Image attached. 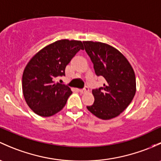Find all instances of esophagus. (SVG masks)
<instances>
[{"mask_svg":"<svg viewBox=\"0 0 161 161\" xmlns=\"http://www.w3.org/2000/svg\"><path fill=\"white\" fill-rule=\"evenodd\" d=\"M89 92V88H88L87 86H86L84 89H79V92H80V93H82V94L86 93V92Z\"/></svg>","mask_w":161,"mask_h":161,"instance_id":"1","label":"esophagus"}]
</instances>
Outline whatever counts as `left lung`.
I'll return each instance as SVG.
<instances>
[{"label": "left lung", "mask_w": 161, "mask_h": 161, "mask_svg": "<svg viewBox=\"0 0 161 161\" xmlns=\"http://www.w3.org/2000/svg\"><path fill=\"white\" fill-rule=\"evenodd\" d=\"M97 76L106 79L103 87L92 90L95 101L87 106L96 117L110 119L126 109L136 93L134 71L116 48L99 42H83Z\"/></svg>", "instance_id": "left-lung-1"}]
</instances>
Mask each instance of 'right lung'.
I'll return each mask as SVG.
<instances>
[{
  "label": "right lung",
  "mask_w": 161,
  "mask_h": 161,
  "mask_svg": "<svg viewBox=\"0 0 161 161\" xmlns=\"http://www.w3.org/2000/svg\"><path fill=\"white\" fill-rule=\"evenodd\" d=\"M81 41L62 39L47 45L32 57L24 70L22 90L28 106L38 116L48 117L61 111L72 92L55 82L79 50Z\"/></svg>",
  "instance_id": "1"
}]
</instances>
